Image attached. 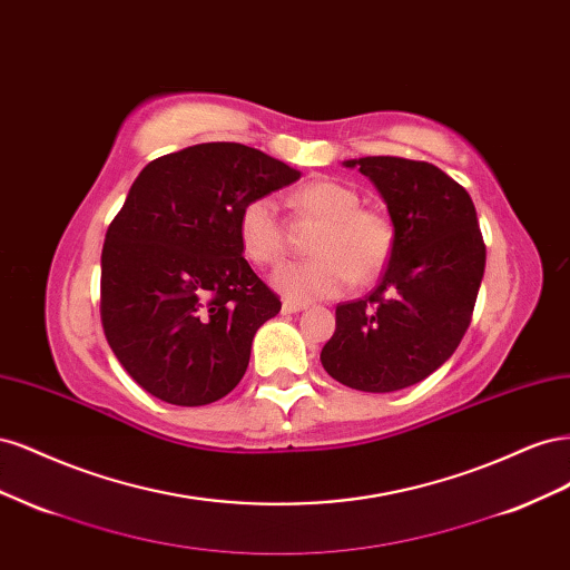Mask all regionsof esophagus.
I'll return each mask as SVG.
<instances>
[{
	"mask_svg": "<svg viewBox=\"0 0 570 570\" xmlns=\"http://www.w3.org/2000/svg\"><path fill=\"white\" fill-rule=\"evenodd\" d=\"M304 308H306L304 302H295V299L283 302V314H297V312H304Z\"/></svg>",
	"mask_w": 570,
	"mask_h": 570,
	"instance_id": "1",
	"label": "esophagus"
}]
</instances>
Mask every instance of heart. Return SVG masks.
Segmentation results:
<instances>
[{
    "instance_id": "obj_1",
    "label": "heart",
    "mask_w": 570,
    "mask_h": 570,
    "mask_svg": "<svg viewBox=\"0 0 570 570\" xmlns=\"http://www.w3.org/2000/svg\"><path fill=\"white\" fill-rule=\"evenodd\" d=\"M299 209L321 220L308 252L314 258L289 264L275 273V287L289 299H325L347 289L354 278L368 283L390 264L394 223L373 206H361L354 187L337 180L306 183L295 195ZM239 243L249 262L262 268L278 266L287 254V235L271 195L252 197L237 220Z\"/></svg>"
}]
</instances>
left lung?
Wrapping results in <instances>:
<instances>
[{
  "label": "left lung",
  "instance_id": "1",
  "mask_svg": "<svg viewBox=\"0 0 570 570\" xmlns=\"http://www.w3.org/2000/svg\"><path fill=\"white\" fill-rule=\"evenodd\" d=\"M347 166L381 189L396 239L381 285L337 304L321 361L352 390L394 392L421 383L456 352L485 273V239L471 195L438 166L400 157Z\"/></svg>",
  "mask_w": 570,
  "mask_h": 570
}]
</instances>
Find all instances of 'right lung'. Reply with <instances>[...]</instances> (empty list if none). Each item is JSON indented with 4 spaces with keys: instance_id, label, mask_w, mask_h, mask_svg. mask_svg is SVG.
Returning a JSON list of instances; mask_svg holds the SVG:
<instances>
[{
    "instance_id": "right-lung-1",
    "label": "right lung",
    "mask_w": 570,
    "mask_h": 570,
    "mask_svg": "<svg viewBox=\"0 0 570 570\" xmlns=\"http://www.w3.org/2000/svg\"><path fill=\"white\" fill-rule=\"evenodd\" d=\"M299 174L247 145L204 142L149 161L109 223L99 314L132 381L176 406L226 396L281 297L243 256V206Z\"/></svg>"
}]
</instances>
